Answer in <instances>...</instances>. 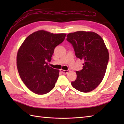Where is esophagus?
<instances>
[{
    "label": "esophagus",
    "instance_id": "1",
    "mask_svg": "<svg viewBox=\"0 0 124 124\" xmlns=\"http://www.w3.org/2000/svg\"><path fill=\"white\" fill-rule=\"evenodd\" d=\"M60 71L62 73H63V74H67V73L69 72V70H62V69H61L60 70Z\"/></svg>",
    "mask_w": 124,
    "mask_h": 124
}]
</instances>
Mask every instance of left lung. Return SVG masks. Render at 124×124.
Wrapping results in <instances>:
<instances>
[{
  "label": "left lung",
  "mask_w": 124,
  "mask_h": 124,
  "mask_svg": "<svg viewBox=\"0 0 124 124\" xmlns=\"http://www.w3.org/2000/svg\"><path fill=\"white\" fill-rule=\"evenodd\" d=\"M67 37L76 57L84 61L83 69L76 72L77 79L71 85L80 92H91L104 78L109 61L108 50L101 37L92 31H77Z\"/></svg>",
  "instance_id": "8db88e82"
}]
</instances>
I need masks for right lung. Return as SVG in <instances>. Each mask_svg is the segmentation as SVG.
<instances>
[{
  "label": "right lung",
  "instance_id": "1",
  "mask_svg": "<svg viewBox=\"0 0 124 124\" xmlns=\"http://www.w3.org/2000/svg\"><path fill=\"white\" fill-rule=\"evenodd\" d=\"M66 35L39 30L27 37L18 49V73L34 93L46 94L55 87L60 71L49 67L47 62H51L55 47L63 41Z\"/></svg>",
  "mask_w": 124,
  "mask_h": 124
}]
</instances>
